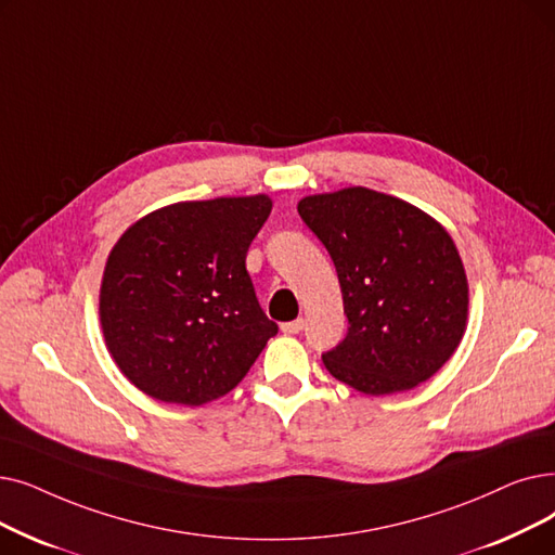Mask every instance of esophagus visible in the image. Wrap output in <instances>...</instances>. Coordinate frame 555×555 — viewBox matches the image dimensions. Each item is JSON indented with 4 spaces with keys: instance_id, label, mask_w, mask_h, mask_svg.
Listing matches in <instances>:
<instances>
[{
    "instance_id": "1",
    "label": "esophagus",
    "mask_w": 555,
    "mask_h": 555,
    "mask_svg": "<svg viewBox=\"0 0 555 555\" xmlns=\"http://www.w3.org/2000/svg\"><path fill=\"white\" fill-rule=\"evenodd\" d=\"M281 331H283V333H291V335H295V333L304 331V320H293V322H285V324H281Z\"/></svg>"
}]
</instances>
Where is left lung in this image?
I'll return each instance as SVG.
<instances>
[{
	"label": "left lung",
	"instance_id": "obj_1",
	"mask_svg": "<svg viewBox=\"0 0 555 555\" xmlns=\"http://www.w3.org/2000/svg\"><path fill=\"white\" fill-rule=\"evenodd\" d=\"M343 287L347 335L326 370L365 395L411 390L436 374L465 333L467 276L451 235L420 208L367 188L297 206Z\"/></svg>",
	"mask_w": 555,
	"mask_h": 555
}]
</instances>
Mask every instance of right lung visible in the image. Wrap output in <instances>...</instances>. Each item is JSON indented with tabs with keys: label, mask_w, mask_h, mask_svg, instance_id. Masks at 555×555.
Here are the masks:
<instances>
[{
	"label": "right lung",
	"mask_w": 555,
	"mask_h": 555,
	"mask_svg": "<svg viewBox=\"0 0 555 555\" xmlns=\"http://www.w3.org/2000/svg\"><path fill=\"white\" fill-rule=\"evenodd\" d=\"M272 202L220 197L165 206L113 247L100 295L108 351L158 401L202 405L231 392L279 333L247 251Z\"/></svg>",
	"instance_id": "1"
}]
</instances>
